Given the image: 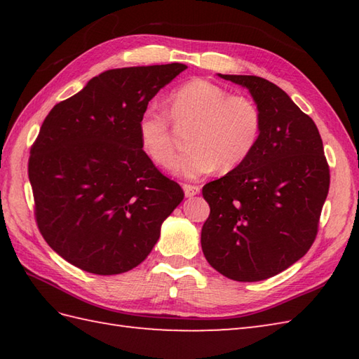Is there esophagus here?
I'll return each mask as SVG.
<instances>
[{
	"label": "esophagus",
	"instance_id": "1",
	"mask_svg": "<svg viewBox=\"0 0 359 359\" xmlns=\"http://www.w3.org/2000/svg\"><path fill=\"white\" fill-rule=\"evenodd\" d=\"M184 191H185L187 197H191V196L199 194L201 193V188L197 187V185H188V184H185L184 185Z\"/></svg>",
	"mask_w": 359,
	"mask_h": 359
}]
</instances>
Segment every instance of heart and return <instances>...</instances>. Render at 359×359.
Here are the masks:
<instances>
[{"instance_id":"obj_1","label":"heart","mask_w":359,"mask_h":359,"mask_svg":"<svg viewBox=\"0 0 359 359\" xmlns=\"http://www.w3.org/2000/svg\"><path fill=\"white\" fill-rule=\"evenodd\" d=\"M168 112L149 104L140 114L137 131L142 151L157 165L174 156L171 120L177 126L193 125L189 148L171 163L172 172L199 177L215 171H233L251 156L262 134V114L242 95H231L208 80H191L168 97Z\"/></svg>"}]
</instances>
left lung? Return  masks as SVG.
I'll use <instances>...</instances> for the list:
<instances>
[{"label":"left lung","mask_w":359,"mask_h":359,"mask_svg":"<svg viewBox=\"0 0 359 359\" xmlns=\"http://www.w3.org/2000/svg\"><path fill=\"white\" fill-rule=\"evenodd\" d=\"M220 77L250 90L262 134L245 162L202 188L210 216L201 242L212 269L256 282L284 271L313 245L330 170L315 121L284 90L256 75Z\"/></svg>","instance_id":"1"}]
</instances>
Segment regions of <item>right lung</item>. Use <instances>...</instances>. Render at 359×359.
Wrapping results in <instances>:
<instances>
[{
    "label": "right lung",
    "mask_w": 359,
    "mask_h": 359,
    "mask_svg": "<svg viewBox=\"0 0 359 359\" xmlns=\"http://www.w3.org/2000/svg\"><path fill=\"white\" fill-rule=\"evenodd\" d=\"M182 63L111 69L57 103L30 148L34 215L49 247L94 274L133 270L151 253L184 189L140 147V114Z\"/></svg>",
    "instance_id": "add662e5"
}]
</instances>
